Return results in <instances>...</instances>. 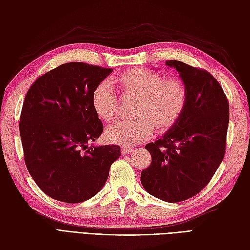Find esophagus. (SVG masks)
<instances>
[{
	"label": "esophagus",
	"instance_id": "34e87169",
	"mask_svg": "<svg viewBox=\"0 0 250 250\" xmlns=\"http://www.w3.org/2000/svg\"><path fill=\"white\" fill-rule=\"evenodd\" d=\"M121 152H122L123 155L125 154H129L130 152H132V149L130 147H127V146H122L121 147Z\"/></svg>",
	"mask_w": 250,
	"mask_h": 250
}]
</instances>
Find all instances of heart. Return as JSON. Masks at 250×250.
<instances>
[{
	"label": "heart",
	"mask_w": 250,
	"mask_h": 250,
	"mask_svg": "<svg viewBox=\"0 0 250 250\" xmlns=\"http://www.w3.org/2000/svg\"><path fill=\"white\" fill-rule=\"evenodd\" d=\"M124 94L138 96L134 113L137 117L119 120L109 125L105 137L111 143L133 145L153 134L155 123L167 128L176 122L183 112L187 92L184 83L175 78L164 79L158 73L145 69H131L116 79ZM118 97L108 80L98 84L93 93V106L97 116L110 121L116 115Z\"/></svg>",
	"instance_id": "1"
}]
</instances>
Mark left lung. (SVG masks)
I'll use <instances>...</instances> for the list:
<instances>
[{
  "label": "left lung",
  "mask_w": 250,
  "mask_h": 250,
  "mask_svg": "<svg viewBox=\"0 0 250 250\" xmlns=\"http://www.w3.org/2000/svg\"><path fill=\"white\" fill-rule=\"evenodd\" d=\"M166 64L179 73L187 101L170 129L145 146L152 162L142 171L141 183L149 194L173 203L198 194L220 166L229 104L221 85L208 72L178 60Z\"/></svg>",
  "instance_id": "obj_1"
}]
</instances>
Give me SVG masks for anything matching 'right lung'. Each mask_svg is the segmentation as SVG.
<instances>
[{
  "label": "right lung",
  "mask_w": 250,
  "mask_h": 250,
  "mask_svg": "<svg viewBox=\"0 0 250 250\" xmlns=\"http://www.w3.org/2000/svg\"><path fill=\"white\" fill-rule=\"evenodd\" d=\"M112 72L69 62L37 78L25 97L20 134L27 169L49 197L83 202L106 183L120 146L88 147L103 131L93 106L96 86Z\"/></svg>",
  "instance_id": "1"
}]
</instances>
